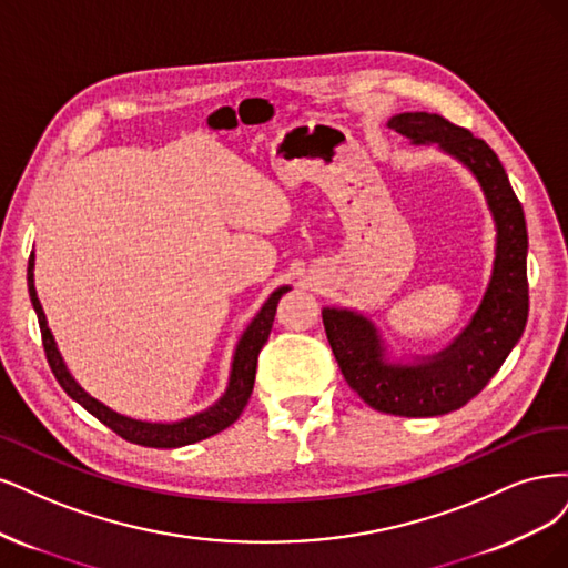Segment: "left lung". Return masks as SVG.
Listing matches in <instances>:
<instances>
[{"instance_id":"left-lung-1","label":"left lung","mask_w":568,"mask_h":568,"mask_svg":"<svg viewBox=\"0 0 568 568\" xmlns=\"http://www.w3.org/2000/svg\"><path fill=\"white\" fill-rule=\"evenodd\" d=\"M387 126L413 145H436L477 179L496 226L490 278L467 325L429 356L392 354L375 321L356 308L323 306V325L344 379L371 408L400 417L446 415L486 387L524 333L526 219L503 162L486 141L436 113H398Z\"/></svg>"}]
</instances>
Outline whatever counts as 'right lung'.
Masks as SVG:
<instances>
[{"label":"right lung","mask_w":568,"mask_h":568,"mask_svg":"<svg viewBox=\"0 0 568 568\" xmlns=\"http://www.w3.org/2000/svg\"><path fill=\"white\" fill-rule=\"evenodd\" d=\"M290 290V285H281L268 295V300L262 304L257 311V316L250 321V325L243 331L241 339H237L233 358H231V371H229V382L224 394L219 396L212 406L205 410H197L184 419H176V423H151V419H139L132 415H122L113 410L111 406H105L103 400L91 396L82 384L72 377L68 371V365L59 352V344L53 339L47 314L42 308V302L38 297V290H34V252H30V262H28V292H30V302L34 314H38L40 321V331H42V342H44V352L47 361L51 365V373L57 375L59 384L63 392L78 400V404L94 415L97 419L105 427H111L115 434L122 438L139 446H149V448H181L195 442H203V438H210L219 432H224L231 427L237 417H241L243 408L247 406L252 387H254V373H257V358L262 346L268 339L273 316H276V306L278 300Z\"/></svg>","instance_id":"obj_1"}]
</instances>
